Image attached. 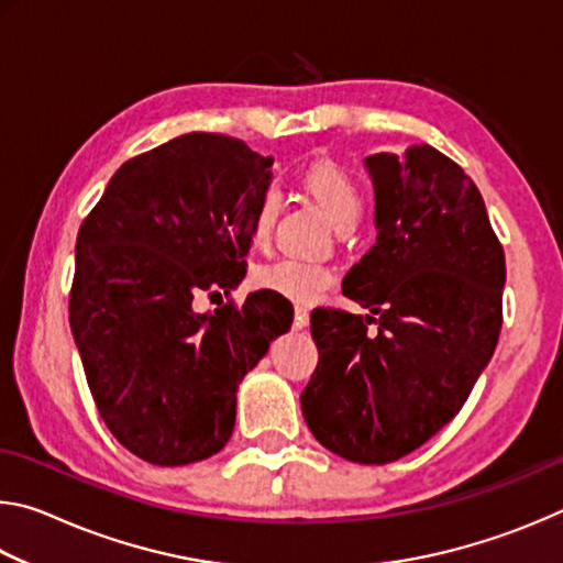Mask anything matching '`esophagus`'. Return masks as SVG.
<instances>
[{"label":"esophagus","mask_w":563,"mask_h":563,"mask_svg":"<svg viewBox=\"0 0 563 563\" xmlns=\"http://www.w3.org/2000/svg\"><path fill=\"white\" fill-rule=\"evenodd\" d=\"M308 325H310V312H308V308H295L292 328H295V330H305Z\"/></svg>","instance_id":"esophagus-1"}]
</instances>
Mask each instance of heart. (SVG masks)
I'll return each mask as SVG.
<instances>
[{"label": "heart", "mask_w": 563, "mask_h": 563, "mask_svg": "<svg viewBox=\"0 0 563 563\" xmlns=\"http://www.w3.org/2000/svg\"><path fill=\"white\" fill-rule=\"evenodd\" d=\"M302 184L308 188V194L325 208V213L332 218L340 231L347 225H355L362 213V194L345 168L330 161H318L308 170H305ZM280 211V190L278 188H265L261 196L258 208L253 216V241L263 245L268 243L273 233L275 218ZM255 283L263 290H271L280 298L298 302V305H312L335 288L338 275L330 265L310 263L300 258H278L273 263L261 265L255 271Z\"/></svg>", "instance_id": "heart-1"}]
</instances>
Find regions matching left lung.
<instances>
[{
	"instance_id": "1",
	"label": "left lung",
	"mask_w": 563,
	"mask_h": 563,
	"mask_svg": "<svg viewBox=\"0 0 563 563\" xmlns=\"http://www.w3.org/2000/svg\"><path fill=\"white\" fill-rule=\"evenodd\" d=\"M365 166L377 238L342 292L373 316L312 310L320 357L300 405L330 452L387 464L466 402L497 347L507 265L479 188L452 158L412 146L367 156Z\"/></svg>"
}]
</instances>
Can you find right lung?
I'll return each instance as SVG.
<instances>
[{"instance_id": "obj_1", "label": "right lung", "mask_w": 563, "mask_h": 563, "mask_svg": "<svg viewBox=\"0 0 563 563\" xmlns=\"http://www.w3.org/2000/svg\"><path fill=\"white\" fill-rule=\"evenodd\" d=\"M271 166L241 139L184 133L129 158L76 235L74 342L101 419L148 464L221 452L238 385L290 330L292 305L271 290L194 310L245 278Z\"/></svg>"}]
</instances>
